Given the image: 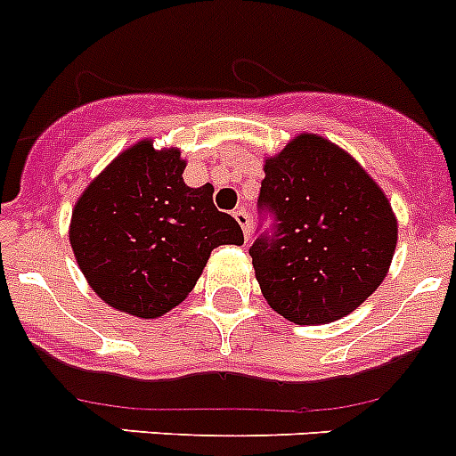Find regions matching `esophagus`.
Listing matches in <instances>:
<instances>
[{
    "instance_id": "esophagus-1",
    "label": "esophagus",
    "mask_w": 456,
    "mask_h": 456,
    "mask_svg": "<svg viewBox=\"0 0 456 456\" xmlns=\"http://www.w3.org/2000/svg\"><path fill=\"white\" fill-rule=\"evenodd\" d=\"M235 221L237 224L241 225V231H244V237H247V241H248V237H251V215H248V209H244V208H237L235 209Z\"/></svg>"
}]
</instances>
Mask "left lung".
Returning <instances> with one entry per match:
<instances>
[{
    "instance_id": "obj_1",
    "label": "left lung",
    "mask_w": 456,
    "mask_h": 456,
    "mask_svg": "<svg viewBox=\"0 0 456 456\" xmlns=\"http://www.w3.org/2000/svg\"><path fill=\"white\" fill-rule=\"evenodd\" d=\"M257 212L272 216L248 248L278 315L340 320L381 285L397 244L386 193L347 152L301 134L265 164Z\"/></svg>"
}]
</instances>
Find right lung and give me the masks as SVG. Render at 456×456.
I'll list each match as a JSON object with an SVG mask.
<instances>
[{
	"mask_svg": "<svg viewBox=\"0 0 456 456\" xmlns=\"http://www.w3.org/2000/svg\"><path fill=\"white\" fill-rule=\"evenodd\" d=\"M178 151L141 141L93 180L75 205L70 244L91 288L109 305L159 317L193 289L209 253L244 244L231 215L215 208L212 184L183 180Z\"/></svg>",
	"mask_w": 456,
	"mask_h": 456,
	"instance_id": "add662e5",
	"label": "right lung"
}]
</instances>
